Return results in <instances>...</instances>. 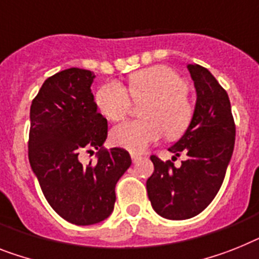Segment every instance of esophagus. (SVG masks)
I'll return each instance as SVG.
<instances>
[{
	"label": "esophagus",
	"instance_id": "34e87169",
	"mask_svg": "<svg viewBox=\"0 0 259 259\" xmlns=\"http://www.w3.org/2000/svg\"><path fill=\"white\" fill-rule=\"evenodd\" d=\"M131 159H132V163H138L139 160H140V156H139V155H134V153H132Z\"/></svg>",
	"mask_w": 259,
	"mask_h": 259
}]
</instances>
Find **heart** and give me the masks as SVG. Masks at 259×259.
I'll return each mask as SVG.
<instances>
[{"mask_svg":"<svg viewBox=\"0 0 259 259\" xmlns=\"http://www.w3.org/2000/svg\"><path fill=\"white\" fill-rule=\"evenodd\" d=\"M128 91L121 83L107 82L95 95L96 106L108 120L124 119L132 102H144L143 120L125 121L111 132L115 145L132 153H142L165 135L166 139L181 138L193 120L194 107L187 91L188 84L172 67L156 65L143 68L128 78Z\"/></svg>","mask_w":259,"mask_h":259,"instance_id":"obj_1","label":"heart"}]
</instances>
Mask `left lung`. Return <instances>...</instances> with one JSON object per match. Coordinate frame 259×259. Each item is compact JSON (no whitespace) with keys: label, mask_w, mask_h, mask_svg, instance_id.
Segmentation results:
<instances>
[{"label":"left lung","mask_w":259,"mask_h":259,"mask_svg":"<svg viewBox=\"0 0 259 259\" xmlns=\"http://www.w3.org/2000/svg\"><path fill=\"white\" fill-rule=\"evenodd\" d=\"M197 94L193 120L168 151L187 155L176 168L151 156L155 170L147 180L153 210L164 219L188 220L201 213L219 193L232 159L236 125L229 96L208 68L188 65ZM175 157V156H173Z\"/></svg>","instance_id":"8db88e82"}]
</instances>
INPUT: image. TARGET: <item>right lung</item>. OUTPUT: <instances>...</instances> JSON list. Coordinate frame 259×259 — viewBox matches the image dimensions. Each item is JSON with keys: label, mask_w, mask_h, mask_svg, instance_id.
<instances>
[{"label": "right lung", "mask_w": 259, "mask_h": 259, "mask_svg": "<svg viewBox=\"0 0 259 259\" xmlns=\"http://www.w3.org/2000/svg\"><path fill=\"white\" fill-rule=\"evenodd\" d=\"M93 71L71 67L45 80L30 107L29 161L50 206L66 221L94 225L114 210L115 187L131 165L123 148L106 149L107 119L98 112ZM98 149L87 167L78 153Z\"/></svg>", "instance_id": "right-lung-1"}]
</instances>
